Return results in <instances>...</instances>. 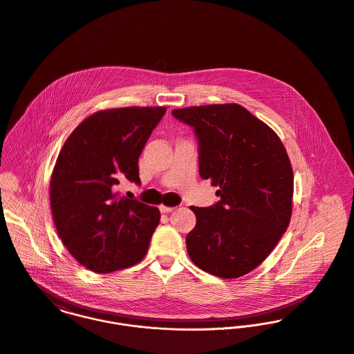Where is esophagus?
<instances>
[{"mask_svg":"<svg viewBox=\"0 0 354 354\" xmlns=\"http://www.w3.org/2000/svg\"><path fill=\"white\" fill-rule=\"evenodd\" d=\"M174 210H175V207H169V206H164V205L160 206V212H161V213H171V212H174Z\"/></svg>","mask_w":354,"mask_h":354,"instance_id":"1","label":"esophagus"}]
</instances>
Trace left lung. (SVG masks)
<instances>
[{
  "label": "left lung",
  "instance_id": "obj_1",
  "mask_svg": "<svg viewBox=\"0 0 354 354\" xmlns=\"http://www.w3.org/2000/svg\"><path fill=\"white\" fill-rule=\"evenodd\" d=\"M172 115L193 127L199 175L220 196L209 207H190L196 224L186 236L189 257L210 274H247L269 257L290 221L288 153L266 123L236 103L178 109Z\"/></svg>",
  "mask_w": 354,
  "mask_h": 354
}]
</instances>
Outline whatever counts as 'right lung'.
Listing matches in <instances>:
<instances>
[{
	"label": "right lung",
	"mask_w": 354,
	"mask_h": 354,
	"mask_svg": "<svg viewBox=\"0 0 354 354\" xmlns=\"http://www.w3.org/2000/svg\"><path fill=\"white\" fill-rule=\"evenodd\" d=\"M165 107H124L82 120L65 141L50 182L57 232L86 269L107 274L138 263L160 221L158 207L119 196L141 185L138 158Z\"/></svg>",
	"instance_id": "right-lung-1"
}]
</instances>
